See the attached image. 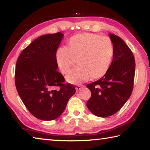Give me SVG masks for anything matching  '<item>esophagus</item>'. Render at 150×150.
Here are the masks:
<instances>
[{
    "mask_svg": "<svg viewBox=\"0 0 150 150\" xmlns=\"http://www.w3.org/2000/svg\"><path fill=\"white\" fill-rule=\"evenodd\" d=\"M83 87H84V86H83V85H77V87H75V88H76V91H79V90H81V88H82Z\"/></svg>",
    "mask_w": 150,
    "mask_h": 150,
    "instance_id": "1",
    "label": "esophagus"
}]
</instances>
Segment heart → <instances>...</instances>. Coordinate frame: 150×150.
Segmentation results:
<instances>
[{
	"label": "heart",
	"mask_w": 150,
	"mask_h": 150,
	"mask_svg": "<svg viewBox=\"0 0 150 150\" xmlns=\"http://www.w3.org/2000/svg\"><path fill=\"white\" fill-rule=\"evenodd\" d=\"M113 54V44L108 36L81 33L71 38L69 48H58L55 59L63 73L69 72L77 62L79 65L66 77L69 82L77 84L90 77L96 79L103 77L110 67Z\"/></svg>",
	"instance_id": "1"
}]
</instances>
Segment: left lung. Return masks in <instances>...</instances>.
<instances>
[{"instance_id":"1","label":"left lung","mask_w":150,"mask_h":150,"mask_svg":"<svg viewBox=\"0 0 150 150\" xmlns=\"http://www.w3.org/2000/svg\"><path fill=\"white\" fill-rule=\"evenodd\" d=\"M109 35L114 47L112 62L103 77L87 85L91 92L87 108L93 115L103 118L115 115L130 98L135 75L132 51L120 37Z\"/></svg>"}]
</instances>
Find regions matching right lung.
Wrapping results in <instances>:
<instances>
[{
  "label": "right lung",
  "instance_id": "add662e5",
  "mask_svg": "<svg viewBox=\"0 0 150 150\" xmlns=\"http://www.w3.org/2000/svg\"><path fill=\"white\" fill-rule=\"evenodd\" d=\"M63 38L61 32L38 38L24 49L16 62L18 93L30 112L40 120L57 118L76 91L73 85L63 83L64 77L57 71L55 54Z\"/></svg>",
  "mask_w": 150,
  "mask_h": 150
}]
</instances>
